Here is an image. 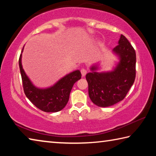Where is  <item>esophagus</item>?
<instances>
[{"label":"esophagus","instance_id":"34e87169","mask_svg":"<svg viewBox=\"0 0 156 156\" xmlns=\"http://www.w3.org/2000/svg\"><path fill=\"white\" fill-rule=\"evenodd\" d=\"M80 72H81V73H82V76H83V77H84V76H85L86 73H87V70L83 68V69H82L80 70Z\"/></svg>","mask_w":156,"mask_h":156}]
</instances>
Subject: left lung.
Wrapping results in <instances>:
<instances>
[{"label": "left lung", "instance_id": "obj_1", "mask_svg": "<svg viewBox=\"0 0 156 156\" xmlns=\"http://www.w3.org/2000/svg\"><path fill=\"white\" fill-rule=\"evenodd\" d=\"M113 51L120 59L114 69L98 73L96 65L92 66L91 72L86 75L89 98L98 107H110L122 100L136 78L135 49L122 34Z\"/></svg>", "mask_w": 156, "mask_h": 156}]
</instances>
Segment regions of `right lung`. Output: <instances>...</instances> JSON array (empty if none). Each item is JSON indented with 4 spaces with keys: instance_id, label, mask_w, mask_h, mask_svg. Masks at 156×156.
I'll list each match as a JSON object with an SVG mask.
<instances>
[{
    "instance_id": "1",
    "label": "right lung",
    "mask_w": 156,
    "mask_h": 156,
    "mask_svg": "<svg viewBox=\"0 0 156 156\" xmlns=\"http://www.w3.org/2000/svg\"><path fill=\"white\" fill-rule=\"evenodd\" d=\"M24 47L22 49L23 51ZM22 54L19 58V67L23 86L25 96L32 104L44 112H57L62 110L67 104L69 94L73 84L81 78V73L76 70L66 75L51 87L40 89L36 87L23 69Z\"/></svg>"
}]
</instances>
